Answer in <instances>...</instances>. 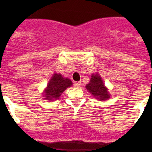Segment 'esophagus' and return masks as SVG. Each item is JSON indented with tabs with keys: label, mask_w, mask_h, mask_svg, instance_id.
Returning a JSON list of instances; mask_svg holds the SVG:
<instances>
[{
	"label": "esophagus",
	"mask_w": 152,
	"mask_h": 152,
	"mask_svg": "<svg viewBox=\"0 0 152 152\" xmlns=\"http://www.w3.org/2000/svg\"><path fill=\"white\" fill-rule=\"evenodd\" d=\"M81 85V82H75L74 84H73V86H74L75 87H79Z\"/></svg>",
	"instance_id": "34e87169"
}]
</instances>
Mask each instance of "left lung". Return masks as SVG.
Listing matches in <instances>:
<instances>
[{
	"label": "left lung",
	"mask_w": 152,
	"mask_h": 152,
	"mask_svg": "<svg viewBox=\"0 0 152 152\" xmlns=\"http://www.w3.org/2000/svg\"><path fill=\"white\" fill-rule=\"evenodd\" d=\"M90 83L86 85L87 90L93 95L94 97L97 98L101 101L107 100L110 98L107 87H104V82L99 74L92 75Z\"/></svg>",
	"instance_id": "8db88e82"
}]
</instances>
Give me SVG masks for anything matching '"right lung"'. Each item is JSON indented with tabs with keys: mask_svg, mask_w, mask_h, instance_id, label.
I'll return each instance as SVG.
<instances>
[{
	"mask_svg": "<svg viewBox=\"0 0 152 152\" xmlns=\"http://www.w3.org/2000/svg\"><path fill=\"white\" fill-rule=\"evenodd\" d=\"M72 85V82L69 79H65L61 74L55 73L47 85L45 90L44 99L49 101L59 99L61 93H63L67 87Z\"/></svg>",
	"mask_w": 152,
	"mask_h": 152,
	"instance_id": "add662e5",
	"label": "right lung"
}]
</instances>
